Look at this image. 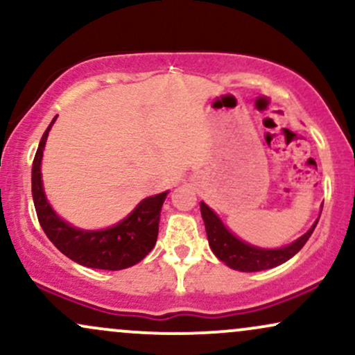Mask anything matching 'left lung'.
<instances>
[{"mask_svg":"<svg viewBox=\"0 0 355 355\" xmlns=\"http://www.w3.org/2000/svg\"><path fill=\"white\" fill-rule=\"evenodd\" d=\"M200 211L211 252L227 267L240 272L267 270V268H274L280 266V263L287 262L288 259H292L305 245V242H307L313 229H315L317 222H319V218H317L302 237L294 240L288 245L279 248H262L252 245V243L232 234L225 227V223L220 220L218 215L205 202H200Z\"/></svg>","mask_w":355,"mask_h":355,"instance_id":"8db88e82","label":"left lung"}]
</instances>
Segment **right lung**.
Masks as SVG:
<instances>
[{
    "instance_id": "add662e5",
    "label": "right lung",
    "mask_w": 355,
    "mask_h": 355,
    "mask_svg": "<svg viewBox=\"0 0 355 355\" xmlns=\"http://www.w3.org/2000/svg\"><path fill=\"white\" fill-rule=\"evenodd\" d=\"M56 116L43 133L31 168V193L40 225L61 254L73 262L100 270H121L144 260L158 237L160 211L168 191L146 197L115 225L100 230H85L71 225L53 210L42 180L43 150Z\"/></svg>"
}]
</instances>
